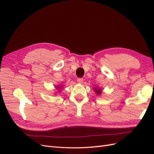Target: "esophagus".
Masks as SVG:
<instances>
[{"label":"esophagus","mask_w":154,"mask_h":154,"mask_svg":"<svg viewBox=\"0 0 154 154\" xmlns=\"http://www.w3.org/2000/svg\"><path fill=\"white\" fill-rule=\"evenodd\" d=\"M77 82L79 83H82L83 82V79L82 78H79L77 79Z\"/></svg>","instance_id":"1"}]
</instances>
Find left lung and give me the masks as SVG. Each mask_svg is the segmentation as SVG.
<instances>
[{
    "label": "left lung",
    "mask_w": 154,
    "mask_h": 154,
    "mask_svg": "<svg viewBox=\"0 0 154 154\" xmlns=\"http://www.w3.org/2000/svg\"><path fill=\"white\" fill-rule=\"evenodd\" d=\"M94 90L96 92V94L97 95H100L101 94V91L102 90L101 89V88H100V87H97L96 88H94Z\"/></svg>",
    "instance_id": "1"
}]
</instances>
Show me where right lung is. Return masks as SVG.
<instances>
[{
    "label": "right lung",
    "instance_id": "obj_1",
    "mask_svg": "<svg viewBox=\"0 0 154 154\" xmlns=\"http://www.w3.org/2000/svg\"><path fill=\"white\" fill-rule=\"evenodd\" d=\"M62 87V85H58V86L56 87V88H57V90H58V91H59V92H60V91H61V90H60V89H61Z\"/></svg>",
    "mask_w": 154,
    "mask_h": 154
}]
</instances>
